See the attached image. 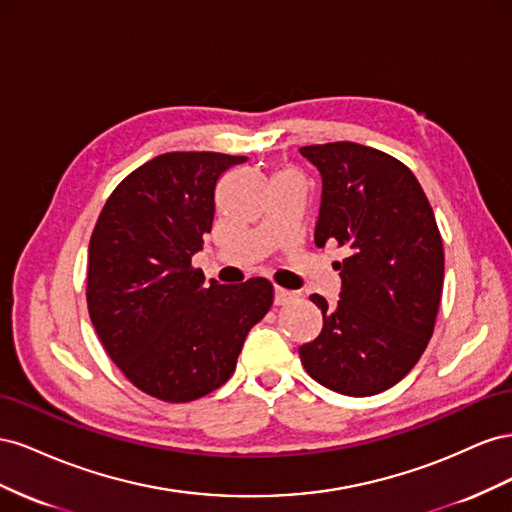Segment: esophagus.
Instances as JSON below:
<instances>
[{"instance_id": "esophagus-1", "label": "esophagus", "mask_w": 512, "mask_h": 512, "mask_svg": "<svg viewBox=\"0 0 512 512\" xmlns=\"http://www.w3.org/2000/svg\"><path fill=\"white\" fill-rule=\"evenodd\" d=\"M291 300H294V291L283 289V287H276V289H274V304H276V306L289 304Z\"/></svg>"}]
</instances>
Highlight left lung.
Returning a JSON list of instances; mask_svg holds the SVG:
<instances>
[{"instance_id":"8db88e82","label":"left lung","mask_w":512,"mask_h":512,"mask_svg":"<svg viewBox=\"0 0 512 512\" xmlns=\"http://www.w3.org/2000/svg\"><path fill=\"white\" fill-rule=\"evenodd\" d=\"M321 173L315 244L347 257L341 300H311L324 315L319 337L300 347L315 382L347 397L384 392L414 369L440 311L444 246L431 203L401 160L352 141L306 145Z\"/></svg>"}]
</instances>
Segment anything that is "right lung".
Instances as JSON below:
<instances>
[{"label":"right lung","instance_id":"obj_1","mask_svg":"<svg viewBox=\"0 0 512 512\" xmlns=\"http://www.w3.org/2000/svg\"><path fill=\"white\" fill-rule=\"evenodd\" d=\"M244 160L160 154L115 186L92 231L87 311L109 358L154 399L188 403L221 388L272 306L270 281L206 287L191 264L212 231L218 180Z\"/></svg>","mask_w":512,"mask_h":512}]
</instances>
